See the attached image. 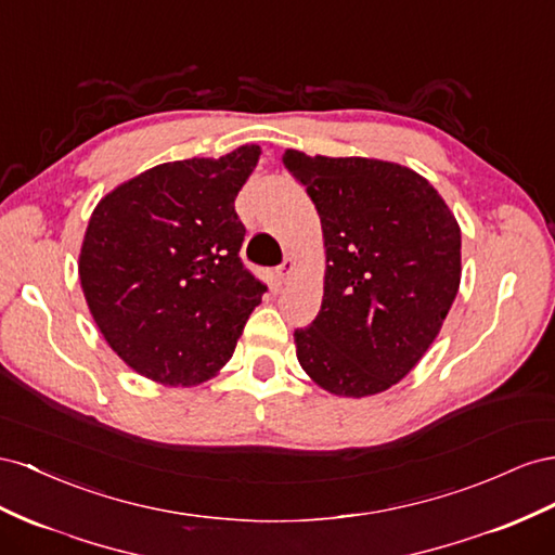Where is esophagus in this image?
<instances>
[{"label":"esophagus","instance_id":"1","mask_svg":"<svg viewBox=\"0 0 555 555\" xmlns=\"http://www.w3.org/2000/svg\"><path fill=\"white\" fill-rule=\"evenodd\" d=\"M293 272H295V260L293 258H286V260H283V264L276 269V274H279L281 281H288L293 276Z\"/></svg>","mask_w":555,"mask_h":555}]
</instances>
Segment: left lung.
I'll list each match as a JSON object with an SVG mask.
<instances>
[{"label":"left lung","mask_w":555,"mask_h":555,"mask_svg":"<svg viewBox=\"0 0 555 555\" xmlns=\"http://www.w3.org/2000/svg\"><path fill=\"white\" fill-rule=\"evenodd\" d=\"M323 228L315 321L295 330L297 360L337 398L384 392L418 365L461 288V225L421 173L376 157L288 149Z\"/></svg>","instance_id":"8db88e82"}]
</instances>
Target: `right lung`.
Returning a JSON list of instances; mask_svg holds the SVG:
<instances>
[{"instance_id":"obj_1","label":"right lung","mask_w":555,"mask_h":555,"mask_svg":"<svg viewBox=\"0 0 555 555\" xmlns=\"http://www.w3.org/2000/svg\"><path fill=\"white\" fill-rule=\"evenodd\" d=\"M246 144L141 171L94 207L78 279L92 321L137 374L209 382L232 358L264 283L244 269L234 199L260 160Z\"/></svg>"}]
</instances>
